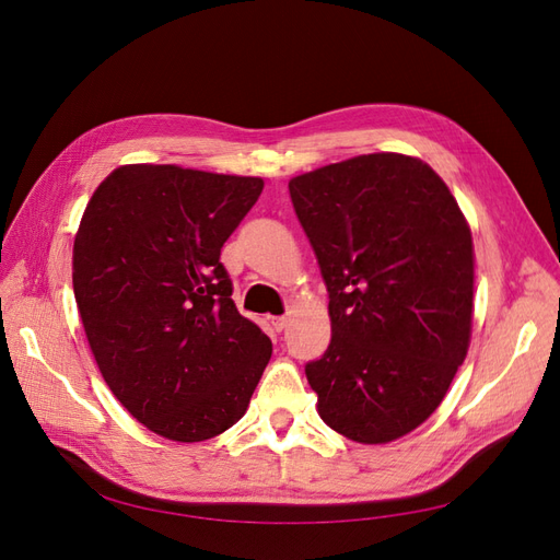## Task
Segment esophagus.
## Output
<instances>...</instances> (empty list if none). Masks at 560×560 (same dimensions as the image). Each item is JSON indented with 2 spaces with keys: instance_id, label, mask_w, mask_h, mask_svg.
Returning a JSON list of instances; mask_svg holds the SVG:
<instances>
[{
  "instance_id": "1",
  "label": "esophagus",
  "mask_w": 560,
  "mask_h": 560,
  "mask_svg": "<svg viewBox=\"0 0 560 560\" xmlns=\"http://www.w3.org/2000/svg\"><path fill=\"white\" fill-rule=\"evenodd\" d=\"M287 322H290V319H287L284 315H282V317H270V325H273V329H276V331L287 329Z\"/></svg>"
}]
</instances>
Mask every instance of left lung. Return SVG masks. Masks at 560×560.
<instances>
[{
	"mask_svg": "<svg viewBox=\"0 0 560 560\" xmlns=\"http://www.w3.org/2000/svg\"><path fill=\"white\" fill-rule=\"evenodd\" d=\"M290 196L329 292L331 343L306 364L317 413L352 442H395L465 362L471 231L428 163L387 151L299 175Z\"/></svg>",
	"mask_w": 560,
	"mask_h": 560,
	"instance_id": "left-lung-1",
	"label": "left lung"
}]
</instances>
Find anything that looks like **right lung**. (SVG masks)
<instances>
[{"label":"right lung","mask_w":560,"mask_h":560,"mask_svg":"<svg viewBox=\"0 0 560 560\" xmlns=\"http://www.w3.org/2000/svg\"><path fill=\"white\" fill-rule=\"evenodd\" d=\"M261 189L259 177L121 165L81 217L72 282L100 374L173 442L235 425L273 352L219 261Z\"/></svg>","instance_id":"1"}]
</instances>
